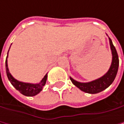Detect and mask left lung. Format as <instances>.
Returning a JSON list of instances; mask_svg holds the SVG:
<instances>
[{
	"label": "left lung",
	"instance_id": "obj_1",
	"mask_svg": "<svg viewBox=\"0 0 124 124\" xmlns=\"http://www.w3.org/2000/svg\"><path fill=\"white\" fill-rule=\"evenodd\" d=\"M109 41H110V46L111 49L113 59H112L111 67L106 75H104L101 78L97 79L90 83H79L73 80L72 78H70L72 83L75 86L78 87L79 89H80L82 91L87 93H91V94L100 93L104 90L105 89H106L108 87L110 86L112 84V83L113 82V80H115L117 72H118V69L119 60H118V56L116 49L115 46H113L111 39L110 38H109Z\"/></svg>",
	"mask_w": 124,
	"mask_h": 124
}]
</instances>
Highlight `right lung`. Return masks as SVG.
Returning <instances> with one entry per match:
<instances>
[{"label": "right lung", "mask_w": 124, "mask_h": 124, "mask_svg": "<svg viewBox=\"0 0 124 124\" xmlns=\"http://www.w3.org/2000/svg\"><path fill=\"white\" fill-rule=\"evenodd\" d=\"M9 51V50H8ZM7 58L8 55L6 57V74L7 77L12 84V85L17 90H18L21 94L26 95V96H34L37 95L38 93L42 90L43 87L46 84V78H47V75H46L44 78L41 80V81L39 84H31V83H22L16 80L13 78V76L9 72L8 68V63H7Z\"/></svg>", "instance_id": "add662e5"}]
</instances>
